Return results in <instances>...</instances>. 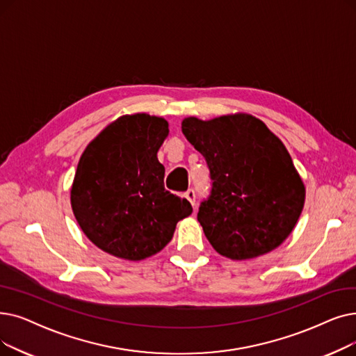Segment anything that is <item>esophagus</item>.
I'll return each mask as SVG.
<instances>
[{
	"label": "esophagus",
	"mask_w": 356,
	"mask_h": 356,
	"mask_svg": "<svg viewBox=\"0 0 356 356\" xmlns=\"http://www.w3.org/2000/svg\"><path fill=\"white\" fill-rule=\"evenodd\" d=\"M184 196H186V199L192 204V207H196V193L193 189H189L186 193H184Z\"/></svg>",
	"instance_id": "1"
}]
</instances>
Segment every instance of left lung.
I'll list each match as a JSON object with an SVG mask.
<instances>
[{
	"mask_svg": "<svg viewBox=\"0 0 356 356\" xmlns=\"http://www.w3.org/2000/svg\"><path fill=\"white\" fill-rule=\"evenodd\" d=\"M181 131L211 172V196L197 221L213 249L247 260L280 247L305 200L304 181L280 138L247 113L184 118Z\"/></svg>",
	"mask_w": 356,
	"mask_h": 356,
	"instance_id": "left-lung-1",
	"label": "left lung"
}]
</instances>
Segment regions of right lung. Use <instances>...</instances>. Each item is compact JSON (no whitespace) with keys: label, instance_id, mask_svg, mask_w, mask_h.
Wrapping results in <instances>:
<instances>
[{"label":"right lung","instance_id":"add662e5","mask_svg":"<svg viewBox=\"0 0 356 356\" xmlns=\"http://www.w3.org/2000/svg\"><path fill=\"white\" fill-rule=\"evenodd\" d=\"M167 135L164 118L123 115L86 147L71 207L83 233L103 252L135 261L154 256L192 213L188 199L164 189L157 152Z\"/></svg>","mask_w":356,"mask_h":356}]
</instances>
